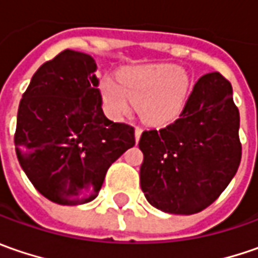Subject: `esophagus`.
<instances>
[{
  "label": "esophagus",
  "instance_id": "obj_1",
  "mask_svg": "<svg viewBox=\"0 0 258 258\" xmlns=\"http://www.w3.org/2000/svg\"><path fill=\"white\" fill-rule=\"evenodd\" d=\"M141 134H143V128H140V127H137V128L134 130V136H136V141H138V140H140V137H141Z\"/></svg>",
  "mask_w": 258,
  "mask_h": 258
}]
</instances>
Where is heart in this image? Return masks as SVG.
Returning a JSON list of instances; mask_svg holds the SVG:
<instances>
[{
	"mask_svg": "<svg viewBox=\"0 0 258 258\" xmlns=\"http://www.w3.org/2000/svg\"><path fill=\"white\" fill-rule=\"evenodd\" d=\"M188 77L175 66L158 64L128 70L120 83L102 78V101L114 117L128 115L134 105H141V114L151 124H167L175 120L185 107Z\"/></svg>",
	"mask_w": 258,
	"mask_h": 258,
	"instance_id": "heart-1",
	"label": "heart"
}]
</instances>
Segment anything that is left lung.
Wrapping results in <instances>:
<instances>
[{
	"label": "left lung",
	"instance_id": "1",
	"mask_svg": "<svg viewBox=\"0 0 258 258\" xmlns=\"http://www.w3.org/2000/svg\"><path fill=\"white\" fill-rule=\"evenodd\" d=\"M240 114L220 73L196 83L178 120L141 134L140 184L147 201L168 214H196L226 190L241 160Z\"/></svg>",
	"mask_w": 258,
	"mask_h": 258
}]
</instances>
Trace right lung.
<instances>
[{
	"mask_svg": "<svg viewBox=\"0 0 258 258\" xmlns=\"http://www.w3.org/2000/svg\"><path fill=\"white\" fill-rule=\"evenodd\" d=\"M95 71L91 55L64 49L37 70L18 107L20 165L61 206L93 201L110 165L136 144L133 127L104 115Z\"/></svg>",
	"mask_w": 258,
	"mask_h": 258,
	"instance_id": "right-lung-1",
	"label": "right lung"
}]
</instances>
